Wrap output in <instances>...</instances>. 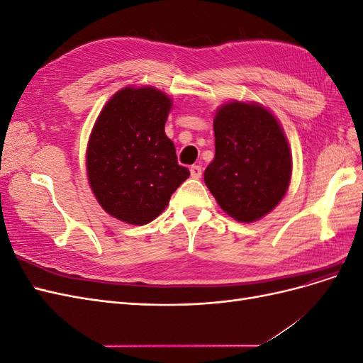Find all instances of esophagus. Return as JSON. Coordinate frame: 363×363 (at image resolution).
<instances>
[{"instance_id":"34e87169","label":"esophagus","mask_w":363,"mask_h":363,"mask_svg":"<svg viewBox=\"0 0 363 363\" xmlns=\"http://www.w3.org/2000/svg\"><path fill=\"white\" fill-rule=\"evenodd\" d=\"M201 174H203V169H201L200 164H192V167H191V177L199 180V179H201Z\"/></svg>"}]
</instances>
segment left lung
Masks as SVG:
<instances>
[{
	"mask_svg": "<svg viewBox=\"0 0 363 363\" xmlns=\"http://www.w3.org/2000/svg\"><path fill=\"white\" fill-rule=\"evenodd\" d=\"M215 157L204 182L223 211L239 223L268 215L286 195L292 155L271 111L255 101H230L213 118Z\"/></svg>",
	"mask_w": 363,
	"mask_h": 363,
	"instance_id": "obj_1",
	"label": "left lung"
}]
</instances>
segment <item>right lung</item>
Returning a JSON list of instances; mask_svg holds the SVG:
<instances>
[{"label": "right lung", "mask_w": 363, "mask_h": 363, "mask_svg": "<svg viewBox=\"0 0 363 363\" xmlns=\"http://www.w3.org/2000/svg\"><path fill=\"white\" fill-rule=\"evenodd\" d=\"M171 107V96L156 87L127 86L95 121L86 150L87 180L96 201L119 221L151 223L189 177L164 133Z\"/></svg>", "instance_id": "1"}]
</instances>
